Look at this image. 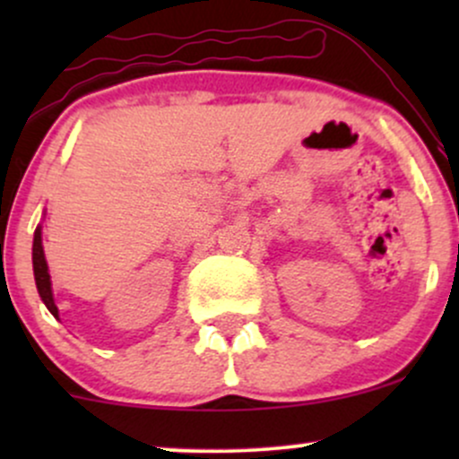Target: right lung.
Wrapping results in <instances>:
<instances>
[{
  "label": "right lung",
  "instance_id": "1",
  "mask_svg": "<svg viewBox=\"0 0 459 459\" xmlns=\"http://www.w3.org/2000/svg\"><path fill=\"white\" fill-rule=\"evenodd\" d=\"M31 263H34V278H36V289H39L40 299L45 302V307L49 308V313L57 317V307L54 302V291H51V276L49 267L45 261V250H43V235H40V226L34 233V246H31Z\"/></svg>",
  "mask_w": 459,
  "mask_h": 459
}]
</instances>
